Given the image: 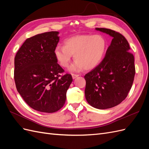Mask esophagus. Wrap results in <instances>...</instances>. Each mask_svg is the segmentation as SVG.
<instances>
[{"label":"esophagus","mask_w":149,"mask_h":149,"mask_svg":"<svg viewBox=\"0 0 149 149\" xmlns=\"http://www.w3.org/2000/svg\"><path fill=\"white\" fill-rule=\"evenodd\" d=\"M79 74H72V77H73V79H76L77 77H78Z\"/></svg>","instance_id":"esophagus-1"}]
</instances>
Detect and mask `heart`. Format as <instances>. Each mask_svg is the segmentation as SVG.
Masks as SVG:
<instances>
[{
	"instance_id": "1",
	"label": "heart",
	"mask_w": 149,
	"mask_h": 149,
	"mask_svg": "<svg viewBox=\"0 0 149 149\" xmlns=\"http://www.w3.org/2000/svg\"><path fill=\"white\" fill-rule=\"evenodd\" d=\"M107 47L106 38L101 35H79L66 39L64 46L58 45L55 55L60 65L68 66L72 55L75 60L70 70H91L101 61Z\"/></svg>"
}]
</instances>
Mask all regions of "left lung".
Returning a JSON list of instances; mask_svg holds the SVG:
<instances>
[{
	"label": "left lung",
	"mask_w": 149,
	"mask_h": 149,
	"mask_svg": "<svg viewBox=\"0 0 149 149\" xmlns=\"http://www.w3.org/2000/svg\"><path fill=\"white\" fill-rule=\"evenodd\" d=\"M112 37L102 61L84 76L85 97L99 109L113 107L123 102L131 89L136 69L134 57L124 36L111 29L96 28Z\"/></svg>",
	"instance_id": "left-lung-1"
}]
</instances>
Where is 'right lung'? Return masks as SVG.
Returning <instances> with one entry per match:
<instances>
[{
    "label": "right lung",
    "instance_id": "1",
    "mask_svg": "<svg viewBox=\"0 0 149 149\" xmlns=\"http://www.w3.org/2000/svg\"><path fill=\"white\" fill-rule=\"evenodd\" d=\"M58 31H48L26 39L14 60L17 91L32 109L52 113L64 106L66 91L73 81L70 74L57 63L55 49Z\"/></svg>",
    "mask_w": 149,
    "mask_h": 149
}]
</instances>
